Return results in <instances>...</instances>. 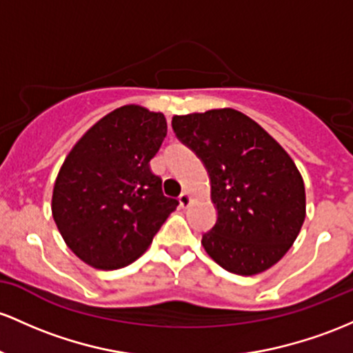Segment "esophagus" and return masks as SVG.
Returning <instances> with one entry per match:
<instances>
[{
	"instance_id": "obj_1",
	"label": "esophagus",
	"mask_w": 353,
	"mask_h": 353,
	"mask_svg": "<svg viewBox=\"0 0 353 353\" xmlns=\"http://www.w3.org/2000/svg\"><path fill=\"white\" fill-rule=\"evenodd\" d=\"M189 203H191V196H189L188 192H183V194L179 196V204L183 208H188Z\"/></svg>"
}]
</instances>
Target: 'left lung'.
I'll list each match as a JSON object with an SVG mask.
<instances>
[{"instance_id": "1", "label": "left lung", "mask_w": 353, "mask_h": 353, "mask_svg": "<svg viewBox=\"0 0 353 353\" xmlns=\"http://www.w3.org/2000/svg\"><path fill=\"white\" fill-rule=\"evenodd\" d=\"M172 129L208 170L218 209L201 241L209 256L243 276L271 268L305 221V185L295 162L263 127L233 108L176 115Z\"/></svg>"}]
</instances>
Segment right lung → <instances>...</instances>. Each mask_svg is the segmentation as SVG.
Masks as SVG:
<instances>
[{"label":"right lung","instance_id":"1","mask_svg":"<svg viewBox=\"0 0 353 353\" xmlns=\"http://www.w3.org/2000/svg\"><path fill=\"white\" fill-rule=\"evenodd\" d=\"M165 135L164 115L125 105L100 119L70 150L52 212L65 243L87 265H130L177 208L149 165Z\"/></svg>","mask_w":353,"mask_h":353}]
</instances>
